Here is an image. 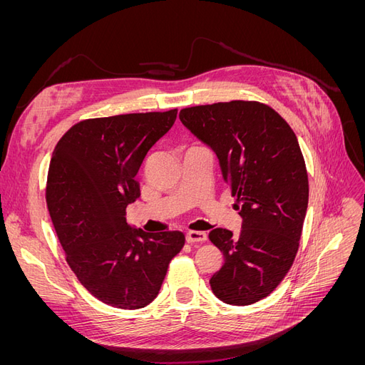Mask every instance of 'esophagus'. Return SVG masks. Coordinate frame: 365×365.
Segmentation results:
<instances>
[{"instance_id": "1", "label": "esophagus", "mask_w": 365, "mask_h": 365, "mask_svg": "<svg viewBox=\"0 0 365 365\" xmlns=\"http://www.w3.org/2000/svg\"><path fill=\"white\" fill-rule=\"evenodd\" d=\"M185 240L189 242V244H196V242H205L207 235L204 233V231H189V233L185 235Z\"/></svg>"}]
</instances>
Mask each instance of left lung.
<instances>
[{"label":"left lung","instance_id":"8db88e82","mask_svg":"<svg viewBox=\"0 0 365 365\" xmlns=\"http://www.w3.org/2000/svg\"><path fill=\"white\" fill-rule=\"evenodd\" d=\"M180 120L216 153L242 217L237 236L225 228L210 231V240L224 252L210 286L227 304L256 303L280 284L300 245L309 181L297 137L259 102L184 108Z\"/></svg>","mask_w":365,"mask_h":365}]
</instances>
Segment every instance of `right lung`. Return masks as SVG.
<instances>
[{
  "label": "right lung",
  "mask_w": 365,
  "mask_h": 365,
  "mask_svg": "<svg viewBox=\"0 0 365 365\" xmlns=\"http://www.w3.org/2000/svg\"><path fill=\"white\" fill-rule=\"evenodd\" d=\"M176 113L83 120L53 150L47 205L54 230L83 288L113 307L152 303L184 247L181 231L146 233L126 222V207L140 197L141 163Z\"/></svg>",
  "instance_id": "right-lung-1"
}]
</instances>
